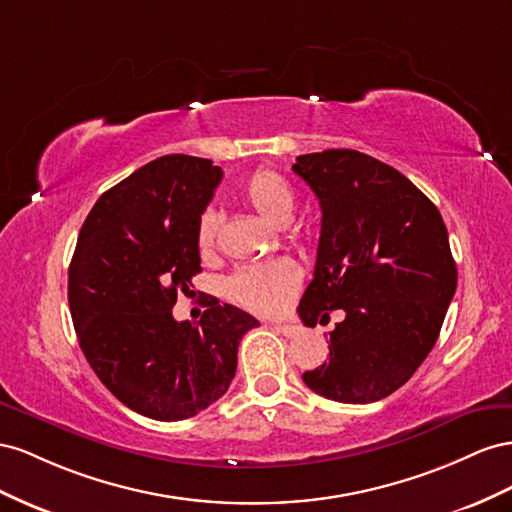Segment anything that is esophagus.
<instances>
[{"label":"esophagus","mask_w":512,"mask_h":512,"mask_svg":"<svg viewBox=\"0 0 512 512\" xmlns=\"http://www.w3.org/2000/svg\"><path fill=\"white\" fill-rule=\"evenodd\" d=\"M274 330H279L281 334H285V337H289V339L298 337V334L302 332V328L296 326V324H274Z\"/></svg>","instance_id":"34e87169"}]
</instances>
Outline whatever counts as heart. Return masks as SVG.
<instances>
[{
  "instance_id": "b5f03b06",
  "label": "heart",
  "mask_w": 512,
  "mask_h": 512,
  "mask_svg": "<svg viewBox=\"0 0 512 512\" xmlns=\"http://www.w3.org/2000/svg\"><path fill=\"white\" fill-rule=\"evenodd\" d=\"M240 197L248 208L257 212L270 225L283 227L291 221L296 208V197L283 175L270 169H259L248 178ZM218 214L206 210L197 225V246L203 257L214 253L218 238ZM302 274L300 268L289 259H272L264 264H255L238 270L231 276L227 289L229 296L238 304L246 306L248 311L259 315H276L294 298L300 287Z\"/></svg>"
}]
</instances>
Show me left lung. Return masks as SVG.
<instances>
[{
  "label": "left lung",
  "instance_id": "left-lung-1",
  "mask_svg": "<svg viewBox=\"0 0 512 512\" xmlns=\"http://www.w3.org/2000/svg\"><path fill=\"white\" fill-rule=\"evenodd\" d=\"M321 206L313 281L298 306L304 326L345 319L330 358L302 375L339 403H373L410 379L429 356L457 289L448 231L431 199L369 154L324 150L291 167Z\"/></svg>",
  "mask_w": 512,
  "mask_h": 512
}]
</instances>
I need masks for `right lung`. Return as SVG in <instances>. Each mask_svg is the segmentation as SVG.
I'll use <instances>...</instances> for the list:
<instances>
[{"label":"right lung","mask_w":512,"mask_h":512,"mask_svg":"<svg viewBox=\"0 0 512 512\" xmlns=\"http://www.w3.org/2000/svg\"><path fill=\"white\" fill-rule=\"evenodd\" d=\"M223 169L169 154L102 195L68 268V304L90 367L115 399L154 420H184L227 392L238 345L259 321L206 302L199 324L173 319L178 291L201 272L199 218Z\"/></svg>","instance_id":"right-lung-1"}]
</instances>
